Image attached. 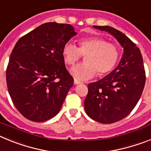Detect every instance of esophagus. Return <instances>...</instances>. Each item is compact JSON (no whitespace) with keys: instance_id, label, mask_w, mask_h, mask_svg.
Masks as SVG:
<instances>
[{"instance_id":"obj_1","label":"esophagus","mask_w":151,"mask_h":151,"mask_svg":"<svg viewBox=\"0 0 151 151\" xmlns=\"http://www.w3.org/2000/svg\"><path fill=\"white\" fill-rule=\"evenodd\" d=\"M80 83H82V82H81V81H79V80L76 79V78H75V79H74V84H75V85H78V84H80Z\"/></svg>"}]
</instances>
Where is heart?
<instances>
[{
    "label": "heart",
    "mask_w": 151,
    "mask_h": 151,
    "mask_svg": "<svg viewBox=\"0 0 151 151\" xmlns=\"http://www.w3.org/2000/svg\"><path fill=\"white\" fill-rule=\"evenodd\" d=\"M62 55L66 64L72 66L85 57V63L73 66L70 73L79 80L91 78L97 74L104 76L115 67L120 57L116 45L108 43L100 37H86L78 41V48L72 43H66L63 47Z\"/></svg>",
    "instance_id": "obj_1"
}]
</instances>
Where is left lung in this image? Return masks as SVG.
Listing matches in <instances>:
<instances>
[{
	"label": "left lung",
	"mask_w": 151,
	"mask_h": 151,
	"mask_svg": "<svg viewBox=\"0 0 151 151\" xmlns=\"http://www.w3.org/2000/svg\"><path fill=\"white\" fill-rule=\"evenodd\" d=\"M94 28L107 32L123 47L120 62L104 78L88 85L84 105L86 113L101 123L110 124L127 116L138 104L145 85V70L140 49L127 36L110 26Z\"/></svg>",
	"instance_id": "8db88e82"
}]
</instances>
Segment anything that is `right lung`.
Instances as JSON below:
<instances>
[{
	"label": "right lung",
	"instance_id": "1",
	"mask_svg": "<svg viewBox=\"0 0 151 151\" xmlns=\"http://www.w3.org/2000/svg\"><path fill=\"white\" fill-rule=\"evenodd\" d=\"M76 34L69 24L47 22L19 38L12 50L8 91L29 120L45 122L60 110L74 81L65 66L63 47Z\"/></svg>",
	"mask_w": 151,
	"mask_h": 151
}]
</instances>
